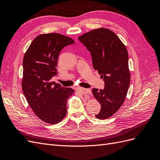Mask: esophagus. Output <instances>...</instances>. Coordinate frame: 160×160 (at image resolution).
<instances>
[{"instance_id":"obj_1","label":"esophagus","mask_w":160,"mask_h":160,"mask_svg":"<svg viewBox=\"0 0 160 160\" xmlns=\"http://www.w3.org/2000/svg\"><path fill=\"white\" fill-rule=\"evenodd\" d=\"M79 91L82 94H90L91 90L89 89H85L83 88H79Z\"/></svg>"}]
</instances>
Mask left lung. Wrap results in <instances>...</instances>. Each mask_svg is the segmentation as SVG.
<instances>
[{"mask_svg": "<svg viewBox=\"0 0 160 160\" xmlns=\"http://www.w3.org/2000/svg\"><path fill=\"white\" fill-rule=\"evenodd\" d=\"M78 38L91 52L93 68L105 82L103 89H92L101 107L95 117L108 119L119 110L128 93L130 72L127 49L115 32L105 28L91 31Z\"/></svg>", "mask_w": 160, "mask_h": 160, "instance_id": "obj_1", "label": "left lung"}]
</instances>
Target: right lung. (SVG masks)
Masks as SVG:
<instances>
[{
    "label": "right lung",
    "instance_id": "obj_1",
    "mask_svg": "<svg viewBox=\"0 0 160 160\" xmlns=\"http://www.w3.org/2000/svg\"><path fill=\"white\" fill-rule=\"evenodd\" d=\"M75 41L59 33L42 34L31 43L23 58L22 89L34 113L43 122L56 124L67 114V101L74 93L51 81L57 74L58 57L62 48Z\"/></svg>",
    "mask_w": 160,
    "mask_h": 160
}]
</instances>
